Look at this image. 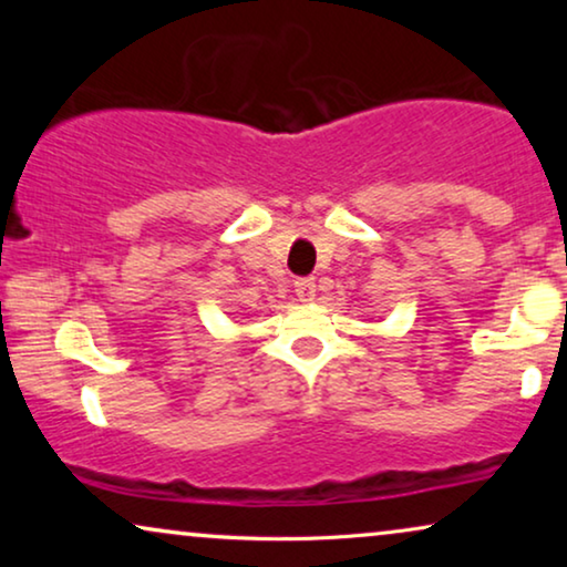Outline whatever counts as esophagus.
Returning a JSON list of instances; mask_svg holds the SVG:
<instances>
[{"label": "esophagus", "instance_id": "1", "mask_svg": "<svg viewBox=\"0 0 567 567\" xmlns=\"http://www.w3.org/2000/svg\"><path fill=\"white\" fill-rule=\"evenodd\" d=\"M293 291H297V297H299V301H312L315 297H317V284H315V278H299L297 284H293Z\"/></svg>", "mask_w": 567, "mask_h": 567}]
</instances>
